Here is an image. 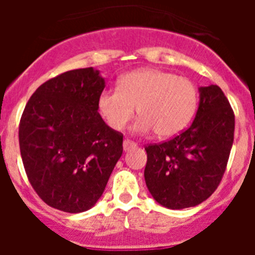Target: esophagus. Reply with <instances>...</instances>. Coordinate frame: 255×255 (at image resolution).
I'll return each mask as SVG.
<instances>
[{
    "label": "esophagus",
    "instance_id": "1",
    "mask_svg": "<svg viewBox=\"0 0 255 255\" xmlns=\"http://www.w3.org/2000/svg\"><path fill=\"white\" fill-rule=\"evenodd\" d=\"M134 148H136V143L129 140V139H125V140H124V150H125V152H129V150L134 149Z\"/></svg>",
    "mask_w": 255,
    "mask_h": 255
}]
</instances>
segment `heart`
Instances as JSON below:
<instances>
[{
	"label": "heart",
	"mask_w": 255,
	"mask_h": 255,
	"mask_svg": "<svg viewBox=\"0 0 255 255\" xmlns=\"http://www.w3.org/2000/svg\"><path fill=\"white\" fill-rule=\"evenodd\" d=\"M197 105L194 83L158 69H139L124 74L117 88L103 91L97 101L98 112L111 129H125L136 107L140 119L135 124V131L148 132L153 129L159 138H171L185 129Z\"/></svg>",
	"instance_id": "obj_1"
}]
</instances>
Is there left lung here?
<instances>
[{
	"label": "left lung",
	"instance_id": "obj_1",
	"mask_svg": "<svg viewBox=\"0 0 255 255\" xmlns=\"http://www.w3.org/2000/svg\"><path fill=\"white\" fill-rule=\"evenodd\" d=\"M199 107L188 129L145 147V184L155 202L166 208H189L208 199L226 170L235 115L217 85L199 88Z\"/></svg>",
	"mask_w": 255,
	"mask_h": 255
}]
</instances>
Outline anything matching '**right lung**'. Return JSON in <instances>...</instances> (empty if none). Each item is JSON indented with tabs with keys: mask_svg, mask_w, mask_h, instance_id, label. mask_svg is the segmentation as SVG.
Instances as JSON below:
<instances>
[{
	"mask_svg": "<svg viewBox=\"0 0 255 255\" xmlns=\"http://www.w3.org/2000/svg\"><path fill=\"white\" fill-rule=\"evenodd\" d=\"M103 89L98 70H70L40 85L24 108L22 163L49 207L69 213L92 208L123 154L124 135L103 121L97 107Z\"/></svg>",
	"mask_w": 255,
	"mask_h": 255,
	"instance_id": "add662e5",
	"label": "right lung"
}]
</instances>
